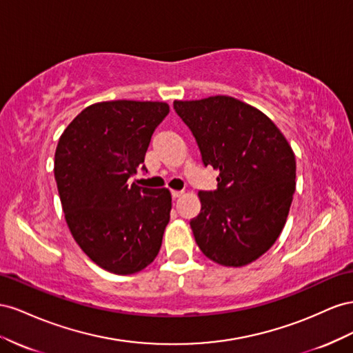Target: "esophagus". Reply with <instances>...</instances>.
I'll return each mask as SVG.
<instances>
[{"instance_id":"1","label":"esophagus","mask_w":353,"mask_h":353,"mask_svg":"<svg viewBox=\"0 0 353 353\" xmlns=\"http://www.w3.org/2000/svg\"><path fill=\"white\" fill-rule=\"evenodd\" d=\"M183 195V190H171V196L173 198H179Z\"/></svg>"}]
</instances>
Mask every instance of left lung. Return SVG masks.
Here are the masks:
<instances>
[{
	"label": "left lung",
	"mask_w": 353,
	"mask_h": 353,
	"mask_svg": "<svg viewBox=\"0 0 353 353\" xmlns=\"http://www.w3.org/2000/svg\"><path fill=\"white\" fill-rule=\"evenodd\" d=\"M204 165L219 171L216 190H199L190 220L199 250L221 266L257 260L283 232L296 190V157L259 109L235 97L174 100Z\"/></svg>",
	"instance_id": "8db88e82"
}]
</instances>
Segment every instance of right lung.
<instances>
[{
  "label": "right lung",
  "instance_id": "right-lung-1",
  "mask_svg": "<svg viewBox=\"0 0 353 353\" xmlns=\"http://www.w3.org/2000/svg\"><path fill=\"white\" fill-rule=\"evenodd\" d=\"M164 102L112 100L87 106L60 136L54 179L68 228L97 266L132 275L152 263L170 221V190L128 179L143 165Z\"/></svg>",
  "mask_w": 353,
  "mask_h": 353
}]
</instances>
